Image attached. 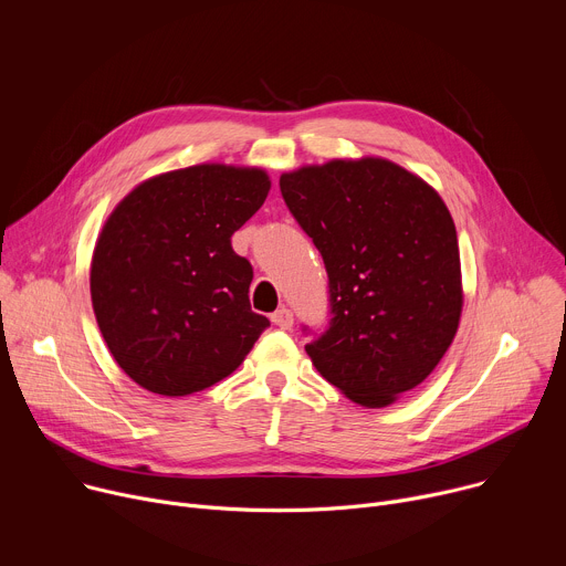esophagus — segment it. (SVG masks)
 <instances>
[{
  "mask_svg": "<svg viewBox=\"0 0 566 566\" xmlns=\"http://www.w3.org/2000/svg\"><path fill=\"white\" fill-rule=\"evenodd\" d=\"M271 319H273V325H277L280 329H291L293 327V313H291V308H277L273 315H271Z\"/></svg>",
  "mask_w": 566,
  "mask_h": 566,
  "instance_id": "esophagus-1",
  "label": "esophagus"
}]
</instances>
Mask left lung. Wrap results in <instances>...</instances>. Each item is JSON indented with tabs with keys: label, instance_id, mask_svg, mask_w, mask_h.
I'll return each mask as SVG.
<instances>
[{
	"label": "left lung",
	"instance_id": "8db88e82",
	"mask_svg": "<svg viewBox=\"0 0 566 566\" xmlns=\"http://www.w3.org/2000/svg\"><path fill=\"white\" fill-rule=\"evenodd\" d=\"M325 260L332 327L306 345L322 378L363 408L421 385L452 345L461 308L457 228L439 192L380 156L332 158L280 177Z\"/></svg>",
	"mask_w": 566,
	"mask_h": 566
}]
</instances>
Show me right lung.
<instances>
[{"label":"right lung","instance_id":"obj_1","mask_svg":"<svg viewBox=\"0 0 566 566\" xmlns=\"http://www.w3.org/2000/svg\"><path fill=\"white\" fill-rule=\"evenodd\" d=\"M262 168L199 164L145 179L107 217L90 271L98 329L143 389L188 396L230 376L269 317L230 237L266 201Z\"/></svg>","mask_w":566,"mask_h":566}]
</instances>
